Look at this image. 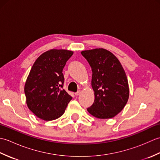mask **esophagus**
I'll return each mask as SVG.
<instances>
[{
	"label": "esophagus",
	"mask_w": 160,
	"mask_h": 160,
	"mask_svg": "<svg viewBox=\"0 0 160 160\" xmlns=\"http://www.w3.org/2000/svg\"><path fill=\"white\" fill-rule=\"evenodd\" d=\"M80 93H81V91H77L76 93H75V95H76V96H79Z\"/></svg>",
	"instance_id": "obj_1"
}]
</instances>
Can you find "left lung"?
Returning <instances> with one entry per match:
<instances>
[{
    "label": "left lung",
    "instance_id": "8db88e82",
    "mask_svg": "<svg viewBox=\"0 0 160 160\" xmlns=\"http://www.w3.org/2000/svg\"><path fill=\"white\" fill-rule=\"evenodd\" d=\"M92 71L95 100L88 112L100 119L115 117L123 109L129 96L127 77L120 61L102 48L82 51Z\"/></svg>",
    "mask_w": 160,
    "mask_h": 160
}]
</instances>
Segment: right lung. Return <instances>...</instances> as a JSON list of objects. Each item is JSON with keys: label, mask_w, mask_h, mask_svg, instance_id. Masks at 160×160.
<instances>
[{"label": "right lung", "mask_w": 160, "mask_h": 160, "mask_svg": "<svg viewBox=\"0 0 160 160\" xmlns=\"http://www.w3.org/2000/svg\"><path fill=\"white\" fill-rule=\"evenodd\" d=\"M73 52L51 49L41 54L33 63L25 85L28 107L43 120L62 116L72 99L63 89V68Z\"/></svg>", "instance_id": "1"}]
</instances>
